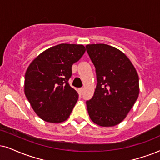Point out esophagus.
<instances>
[{
    "mask_svg": "<svg viewBox=\"0 0 160 160\" xmlns=\"http://www.w3.org/2000/svg\"><path fill=\"white\" fill-rule=\"evenodd\" d=\"M82 92H83V88H79V93H80V94H82Z\"/></svg>",
    "mask_w": 160,
    "mask_h": 160,
    "instance_id": "1",
    "label": "esophagus"
}]
</instances>
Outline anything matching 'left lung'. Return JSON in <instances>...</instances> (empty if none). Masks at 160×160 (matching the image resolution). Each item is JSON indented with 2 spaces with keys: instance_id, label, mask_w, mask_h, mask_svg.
Masks as SVG:
<instances>
[{
  "instance_id": "1",
  "label": "left lung",
  "mask_w": 160,
  "mask_h": 160,
  "mask_svg": "<svg viewBox=\"0 0 160 160\" xmlns=\"http://www.w3.org/2000/svg\"><path fill=\"white\" fill-rule=\"evenodd\" d=\"M86 51L96 68L94 96L86 101L95 124L114 126L126 117L139 96V77L125 54L107 44H88Z\"/></svg>"
}]
</instances>
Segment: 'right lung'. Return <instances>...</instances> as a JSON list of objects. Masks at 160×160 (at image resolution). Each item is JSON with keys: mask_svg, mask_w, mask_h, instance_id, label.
Returning <instances> with one entry per match:
<instances>
[{"mask_svg": "<svg viewBox=\"0 0 160 160\" xmlns=\"http://www.w3.org/2000/svg\"><path fill=\"white\" fill-rule=\"evenodd\" d=\"M86 52L83 45L61 43L40 54L25 74L24 92L38 116L48 122L67 120L78 100L70 86L72 66Z\"/></svg>", "mask_w": 160, "mask_h": 160, "instance_id": "1", "label": "right lung"}]
</instances>
